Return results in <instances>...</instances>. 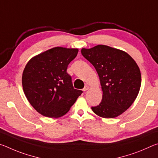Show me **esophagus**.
<instances>
[{"instance_id": "34e87169", "label": "esophagus", "mask_w": 158, "mask_h": 158, "mask_svg": "<svg viewBox=\"0 0 158 158\" xmlns=\"http://www.w3.org/2000/svg\"><path fill=\"white\" fill-rule=\"evenodd\" d=\"M89 89V85H85L84 89H83V90H84V91H86V90H88Z\"/></svg>"}]
</instances>
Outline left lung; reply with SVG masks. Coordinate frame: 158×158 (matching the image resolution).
<instances>
[{"mask_svg": "<svg viewBox=\"0 0 158 158\" xmlns=\"http://www.w3.org/2000/svg\"><path fill=\"white\" fill-rule=\"evenodd\" d=\"M81 53L95 67L103 92L102 102L91 107L93 111L105 118L118 116L139 92L141 75L137 63L124 51L103 44L82 48Z\"/></svg>", "mask_w": 158, "mask_h": 158, "instance_id": "1", "label": "left lung"}]
</instances>
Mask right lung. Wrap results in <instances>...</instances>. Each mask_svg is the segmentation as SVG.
<instances>
[{
  "label": "right lung",
  "mask_w": 158,
  "mask_h": 158,
  "mask_svg": "<svg viewBox=\"0 0 158 158\" xmlns=\"http://www.w3.org/2000/svg\"><path fill=\"white\" fill-rule=\"evenodd\" d=\"M78 52L74 48L53 47L35 56L26 64L22 74L23 92L42 116L53 118L64 116L82 93L74 89L67 73Z\"/></svg>",
  "instance_id": "right-lung-1"
}]
</instances>
